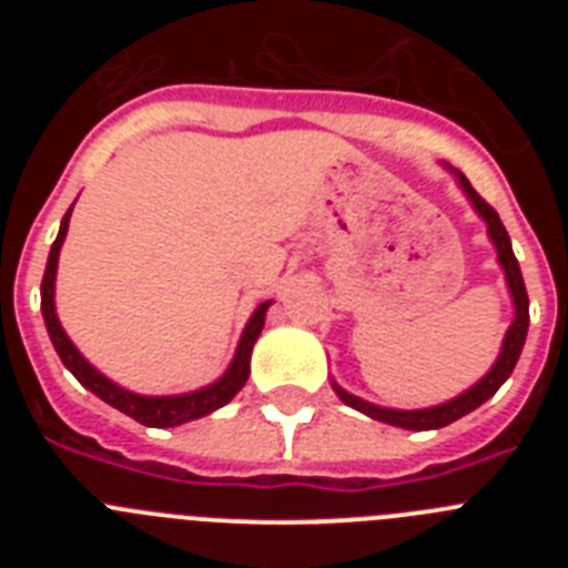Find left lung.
<instances>
[{
	"mask_svg": "<svg viewBox=\"0 0 568 568\" xmlns=\"http://www.w3.org/2000/svg\"><path fill=\"white\" fill-rule=\"evenodd\" d=\"M458 182L460 187L466 190V195L471 199L475 210L484 215L491 241H495V247H498V261L506 273V284H509L511 290V301H515V321H511L509 333H506L504 349H500L495 366H491L489 373H486L478 384L471 386V389H466L464 395H458V398L449 400V404L433 406V409H413V413H404V409H384V406L366 404V400L355 398V395L344 393L341 386H335V393H338V398L344 400L346 406H353V409H358V413L369 415V418L375 420H384V424L404 426V429H440V426L464 418V415L471 413V409H478L484 400H489L491 395L498 393L500 384L511 375V369H515V364H518L520 358V349H524L526 329H529V295H526V284H524V275H520L518 258H515V253H511L509 233H506L504 222H500V215L495 213V207L486 204L484 199L475 193V187H471L469 179H466L464 173H458Z\"/></svg>",
	"mask_w": 568,
	"mask_h": 568,
	"instance_id": "obj_1",
	"label": "left lung"
}]
</instances>
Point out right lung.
Here are the masks:
<instances>
[{
  "mask_svg": "<svg viewBox=\"0 0 568 568\" xmlns=\"http://www.w3.org/2000/svg\"><path fill=\"white\" fill-rule=\"evenodd\" d=\"M70 210L64 213L57 241H53V247H50L48 267H44V278H42L44 327H48V335H50V341H53V346H57V353H59V358H62V364L68 366L70 373L77 375L79 384L88 386L90 393L99 395L104 404L115 406L119 413L130 415V418L139 420V424H144V426H159V429H164V426L187 424V420L202 418V415H210L213 409H219V406L227 404V400L239 393L241 386L247 384L250 353H253L255 338H258L261 329H264V313H267L270 301H264V304H261V307L253 313L247 329H244V335H241V341H239V349H235L233 364H230L227 373L215 381V384L204 386V389H199V393L173 395V398H144V395L128 393V389H122V386H115L113 381L104 378L102 373H97V369H93V366H90L82 355H79V349L70 344V338L64 335L62 324H59V318H57V307H53V281H57L59 250H62V241H64V235H68Z\"/></svg>",
  "mask_w": 568,
  "mask_h": 568,
  "instance_id": "right-lung-1",
  "label": "right lung"
}]
</instances>
